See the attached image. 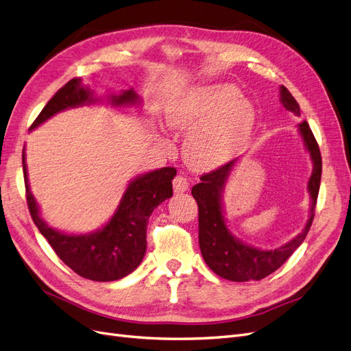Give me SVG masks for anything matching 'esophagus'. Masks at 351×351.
<instances>
[{
    "mask_svg": "<svg viewBox=\"0 0 351 351\" xmlns=\"http://www.w3.org/2000/svg\"><path fill=\"white\" fill-rule=\"evenodd\" d=\"M173 187H174V192L176 193H183L189 189V182L187 178L182 174H177L176 178L173 180Z\"/></svg>",
    "mask_w": 351,
    "mask_h": 351,
    "instance_id": "esophagus-1",
    "label": "esophagus"
}]
</instances>
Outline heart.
<instances>
[{"label": "heart", "mask_w": 351, "mask_h": 351, "mask_svg": "<svg viewBox=\"0 0 351 351\" xmlns=\"http://www.w3.org/2000/svg\"><path fill=\"white\" fill-rule=\"evenodd\" d=\"M254 119L252 102L236 86L217 83L190 92L168 123L190 133L183 149L186 162L197 171H210L230 162L246 145Z\"/></svg>", "instance_id": "heart-1"}]
</instances>
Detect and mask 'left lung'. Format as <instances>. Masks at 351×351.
Masks as SVG:
<instances>
[{
    "label": "left lung",
    "instance_id": "1",
    "mask_svg": "<svg viewBox=\"0 0 351 351\" xmlns=\"http://www.w3.org/2000/svg\"><path fill=\"white\" fill-rule=\"evenodd\" d=\"M280 101L285 110L300 115L299 104L285 86L280 88ZM299 132L313 162V171L307 183V190L311 195V212L300 234L285 243L284 246L272 250H262L244 244L228 230L224 209H222V192H224L231 169L239 159H232L228 164L204 174L200 177V183L193 186L192 195L199 206L200 252L208 267L219 277L236 282L259 281L268 277L291 256L309 232L321 186L322 158L319 146L307 121L299 124Z\"/></svg>",
    "mask_w": 351,
    "mask_h": 351
}]
</instances>
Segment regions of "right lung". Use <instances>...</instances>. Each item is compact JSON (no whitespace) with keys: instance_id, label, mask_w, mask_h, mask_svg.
Here are the masks:
<instances>
[{"instance_id":"obj_1","label":"right lung","mask_w":351,"mask_h":351,"mask_svg":"<svg viewBox=\"0 0 351 351\" xmlns=\"http://www.w3.org/2000/svg\"><path fill=\"white\" fill-rule=\"evenodd\" d=\"M93 90L84 88L82 79L66 83L36 117L30 130L60 111L93 104ZM111 105H136L141 99L133 89L111 95ZM23 174L30 217L57 256L80 277L92 281H115L127 277L139 267L146 252V227L154 209L173 196V178L177 169L164 167L132 180L112 218L101 230L89 234H66L48 227L40 218L39 206L27 182L26 155L23 149Z\"/></svg>"}]
</instances>
